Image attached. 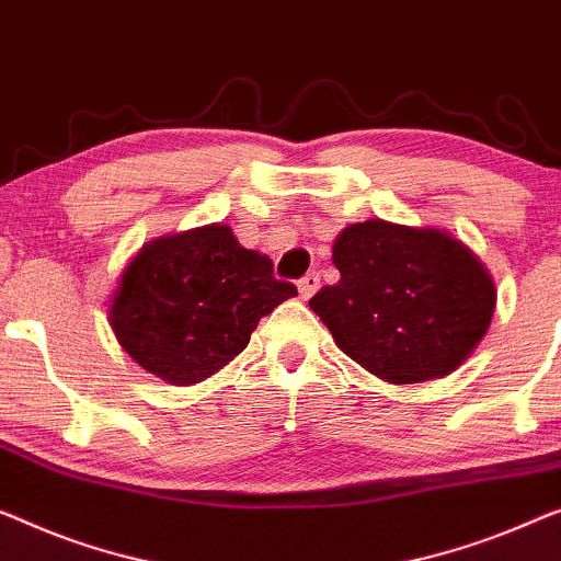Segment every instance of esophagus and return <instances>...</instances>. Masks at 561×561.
<instances>
[{
	"instance_id": "34e87169",
	"label": "esophagus",
	"mask_w": 561,
	"mask_h": 561,
	"mask_svg": "<svg viewBox=\"0 0 561 561\" xmlns=\"http://www.w3.org/2000/svg\"><path fill=\"white\" fill-rule=\"evenodd\" d=\"M319 286H321V275L319 273H308L298 280V294H300V298L308 300L316 294V290H319Z\"/></svg>"
}]
</instances>
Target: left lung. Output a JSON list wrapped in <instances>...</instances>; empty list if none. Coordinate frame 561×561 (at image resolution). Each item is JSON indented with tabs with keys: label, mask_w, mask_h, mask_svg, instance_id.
Returning <instances> with one entry per match:
<instances>
[{
	"label": "left lung",
	"mask_w": 561,
	"mask_h": 561,
	"mask_svg": "<svg viewBox=\"0 0 561 561\" xmlns=\"http://www.w3.org/2000/svg\"><path fill=\"white\" fill-rule=\"evenodd\" d=\"M336 286L308 306L336 346L389 385L456 371L496 311V280L466 242L437 227L367 220L336 234Z\"/></svg>",
	"instance_id": "8db88e82"
}]
</instances>
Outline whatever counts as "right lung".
<instances>
[{
  "instance_id": "obj_1",
  "label": "right lung",
  "mask_w": 561,
  "mask_h": 561,
  "mask_svg": "<svg viewBox=\"0 0 561 561\" xmlns=\"http://www.w3.org/2000/svg\"><path fill=\"white\" fill-rule=\"evenodd\" d=\"M294 296L271 257L213 222L146 242L111 294L108 323L141 369L190 387L227 367L257 321Z\"/></svg>"
}]
</instances>
